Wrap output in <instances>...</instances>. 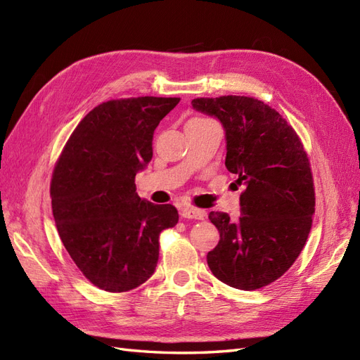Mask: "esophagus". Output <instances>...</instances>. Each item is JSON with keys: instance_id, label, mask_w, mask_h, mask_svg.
<instances>
[{"instance_id": "1", "label": "esophagus", "mask_w": 360, "mask_h": 360, "mask_svg": "<svg viewBox=\"0 0 360 360\" xmlns=\"http://www.w3.org/2000/svg\"><path fill=\"white\" fill-rule=\"evenodd\" d=\"M183 216L188 217V219H204L205 217V212L201 209H197V207H184L181 210Z\"/></svg>"}]
</instances>
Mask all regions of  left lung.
Returning a JSON list of instances; mask_svg holds the SVG:
<instances>
[{
	"instance_id": "left-lung-1",
	"label": "left lung",
	"mask_w": 360,
	"mask_h": 360,
	"mask_svg": "<svg viewBox=\"0 0 360 360\" xmlns=\"http://www.w3.org/2000/svg\"><path fill=\"white\" fill-rule=\"evenodd\" d=\"M192 106L222 123L225 167L245 186L238 221L209 214L221 240L207 264L230 287H266L292 266L311 231L315 193L307 151L287 120L254 97H200Z\"/></svg>"
}]
</instances>
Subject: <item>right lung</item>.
I'll return each instance as SVG.
<instances>
[{
  "mask_svg": "<svg viewBox=\"0 0 360 360\" xmlns=\"http://www.w3.org/2000/svg\"><path fill=\"white\" fill-rule=\"evenodd\" d=\"M179 97L97 105L76 126L53 168L52 213L64 248L91 284L134 290L155 274L159 234L179 222L171 204L138 197L135 176L153 158V134Z\"/></svg>",
  "mask_w": 360,
  "mask_h": 360,
  "instance_id": "obj_1",
  "label": "right lung"
}]
</instances>
